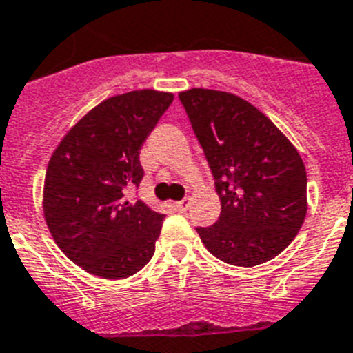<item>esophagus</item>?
<instances>
[{
    "label": "esophagus",
    "mask_w": 353,
    "mask_h": 353,
    "mask_svg": "<svg viewBox=\"0 0 353 353\" xmlns=\"http://www.w3.org/2000/svg\"><path fill=\"white\" fill-rule=\"evenodd\" d=\"M171 208H173L174 211L183 212L185 209L189 208V198H183V200H180V202H173V203H171Z\"/></svg>",
    "instance_id": "obj_1"
}]
</instances>
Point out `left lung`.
Wrapping results in <instances>:
<instances>
[{
    "label": "left lung",
    "instance_id": "obj_1",
    "mask_svg": "<svg viewBox=\"0 0 353 353\" xmlns=\"http://www.w3.org/2000/svg\"><path fill=\"white\" fill-rule=\"evenodd\" d=\"M222 202L218 222L198 227L212 256L254 267L290 245L307 216V171L274 122L238 95L179 93Z\"/></svg>",
    "mask_w": 353,
    "mask_h": 353
}]
</instances>
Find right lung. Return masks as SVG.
I'll list each match as a JSON object with an SVG mask.
<instances>
[{"instance_id": "1", "label": "right lung", "mask_w": 353, "mask_h": 353, "mask_svg": "<svg viewBox=\"0 0 353 353\" xmlns=\"http://www.w3.org/2000/svg\"><path fill=\"white\" fill-rule=\"evenodd\" d=\"M173 103V93L135 90L90 110L48 162L43 191L46 225L81 269L104 279L133 276L151 260L164 214L142 200L141 148Z\"/></svg>"}]
</instances>
